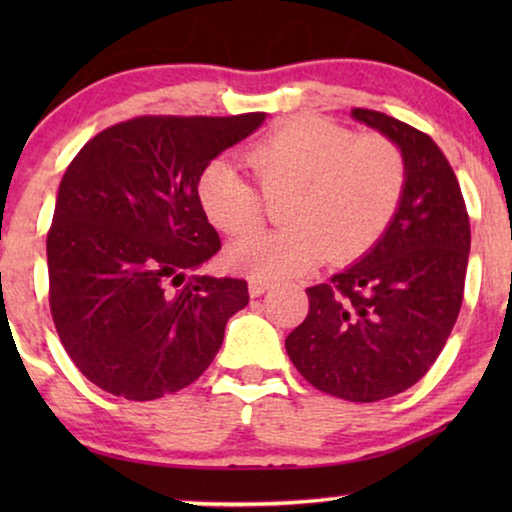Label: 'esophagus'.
Masks as SVG:
<instances>
[{
  "instance_id": "obj_1",
  "label": "esophagus",
  "mask_w": 512,
  "mask_h": 512,
  "mask_svg": "<svg viewBox=\"0 0 512 512\" xmlns=\"http://www.w3.org/2000/svg\"><path fill=\"white\" fill-rule=\"evenodd\" d=\"M270 286H272L270 279H263V277H249V296H251V298L263 296V293L268 291Z\"/></svg>"
}]
</instances>
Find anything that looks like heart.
<instances>
[{"instance_id": "b5f03b06", "label": "heart", "mask_w": 512, "mask_h": 512, "mask_svg": "<svg viewBox=\"0 0 512 512\" xmlns=\"http://www.w3.org/2000/svg\"><path fill=\"white\" fill-rule=\"evenodd\" d=\"M247 160L268 198L286 195L284 230L230 244V268L251 277L298 275L328 256L352 261L384 235L405 193L403 151L384 135H354L324 118L296 116L251 146ZM205 219L226 235L254 228L263 195L228 160H212L195 184Z\"/></svg>"}]
</instances>
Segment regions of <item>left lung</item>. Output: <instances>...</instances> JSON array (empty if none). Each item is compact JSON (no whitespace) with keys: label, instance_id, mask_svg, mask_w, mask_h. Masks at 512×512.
<instances>
[{"label":"left lung","instance_id":"1","mask_svg":"<svg viewBox=\"0 0 512 512\" xmlns=\"http://www.w3.org/2000/svg\"><path fill=\"white\" fill-rule=\"evenodd\" d=\"M403 151L405 193L380 242L328 282L286 338L298 373L324 394L373 403L410 389L443 352L464 300L471 223L459 181L426 132L352 109Z\"/></svg>","mask_w":512,"mask_h":512}]
</instances>
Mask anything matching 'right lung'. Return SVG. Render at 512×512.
Masks as SVG:
<instances>
[{"instance_id":"1","label":"right lung","mask_w":512,"mask_h":512,"mask_svg":"<svg viewBox=\"0 0 512 512\" xmlns=\"http://www.w3.org/2000/svg\"><path fill=\"white\" fill-rule=\"evenodd\" d=\"M265 114L137 116L95 135L60 181L48 303L74 366L128 401L188 387L249 303L244 279L195 275L221 249L200 172Z\"/></svg>"}]
</instances>
